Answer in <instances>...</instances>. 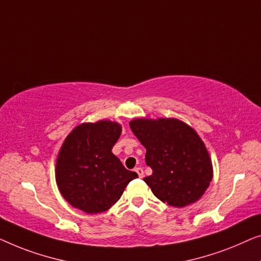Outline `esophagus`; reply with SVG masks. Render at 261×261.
I'll return each instance as SVG.
<instances>
[{
  "label": "esophagus",
  "mask_w": 261,
  "mask_h": 261,
  "mask_svg": "<svg viewBox=\"0 0 261 261\" xmlns=\"http://www.w3.org/2000/svg\"><path fill=\"white\" fill-rule=\"evenodd\" d=\"M135 171L136 172H137V174H138V176H139V177H143V176H144V171H143V169L142 168H136L135 169Z\"/></svg>",
  "instance_id": "1"
}]
</instances>
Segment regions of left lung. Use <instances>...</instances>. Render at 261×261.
<instances>
[{"label": "left lung", "instance_id": "1", "mask_svg": "<svg viewBox=\"0 0 261 261\" xmlns=\"http://www.w3.org/2000/svg\"><path fill=\"white\" fill-rule=\"evenodd\" d=\"M130 127L146 149L152 175L144 178L153 195L172 207L196 202L213 178V166L196 131L175 118H137Z\"/></svg>", "mask_w": 261, "mask_h": 261}]
</instances>
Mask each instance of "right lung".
I'll return each instance as SVG.
<instances>
[{"instance_id": "obj_1", "label": "right lung", "mask_w": 261, "mask_h": 261, "mask_svg": "<svg viewBox=\"0 0 261 261\" xmlns=\"http://www.w3.org/2000/svg\"><path fill=\"white\" fill-rule=\"evenodd\" d=\"M120 134L118 123L99 120L80 124L66 137L58 155L56 178L61 195L74 208L89 214L108 211L138 177L112 153Z\"/></svg>"}]
</instances>
